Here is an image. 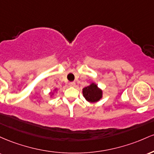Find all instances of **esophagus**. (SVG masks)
Wrapping results in <instances>:
<instances>
[{"instance_id":"34e87169","label":"esophagus","mask_w":154,"mask_h":154,"mask_svg":"<svg viewBox=\"0 0 154 154\" xmlns=\"http://www.w3.org/2000/svg\"><path fill=\"white\" fill-rule=\"evenodd\" d=\"M69 85H70V86H75V82H70V84H69Z\"/></svg>"}]
</instances>
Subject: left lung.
I'll list each match as a JSON object with an SVG mask.
<instances>
[{"mask_svg":"<svg viewBox=\"0 0 154 154\" xmlns=\"http://www.w3.org/2000/svg\"><path fill=\"white\" fill-rule=\"evenodd\" d=\"M82 94L86 101L93 103L100 101L103 98V91L98 87L96 83L91 82L89 86L82 89Z\"/></svg>","mask_w":154,"mask_h":154,"instance_id":"1","label":"left lung"}]
</instances>
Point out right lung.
<instances>
[{
	"label": "right lung",
	"mask_w": 154,
	"mask_h": 154,
	"mask_svg": "<svg viewBox=\"0 0 154 154\" xmlns=\"http://www.w3.org/2000/svg\"><path fill=\"white\" fill-rule=\"evenodd\" d=\"M57 91H58V89H57V88H55V89H54V91H50V92H49L50 97H52V96L54 95V93H55V92H57Z\"/></svg>",
	"instance_id": "obj_1"
}]
</instances>
